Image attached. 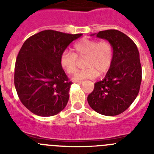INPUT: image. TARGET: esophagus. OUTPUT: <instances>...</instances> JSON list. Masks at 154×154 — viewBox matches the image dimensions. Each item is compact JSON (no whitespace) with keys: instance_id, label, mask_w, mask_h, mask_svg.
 I'll return each instance as SVG.
<instances>
[{"instance_id":"obj_1","label":"esophagus","mask_w":154,"mask_h":154,"mask_svg":"<svg viewBox=\"0 0 154 154\" xmlns=\"http://www.w3.org/2000/svg\"><path fill=\"white\" fill-rule=\"evenodd\" d=\"M74 82H75V83H78V84H82L83 83V81H74Z\"/></svg>"}]
</instances>
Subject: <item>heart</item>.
Segmentation results:
<instances>
[{
  "instance_id": "1",
  "label": "heart",
  "mask_w": 154,
  "mask_h": 154,
  "mask_svg": "<svg viewBox=\"0 0 154 154\" xmlns=\"http://www.w3.org/2000/svg\"><path fill=\"white\" fill-rule=\"evenodd\" d=\"M72 53L65 51L60 56V65L68 74L76 70L77 58L85 57L84 70L79 71L72 76L73 81H82L96 78L109 69L113 59V47L109 41L98 42L94 39L82 38L72 48Z\"/></svg>"
}]
</instances>
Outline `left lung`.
<instances>
[{
    "label": "left lung",
    "instance_id": "obj_1",
    "mask_svg": "<svg viewBox=\"0 0 154 154\" xmlns=\"http://www.w3.org/2000/svg\"><path fill=\"white\" fill-rule=\"evenodd\" d=\"M95 35L112 45L113 59L105 78L95 83L87 100L98 113L119 115L130 107L140 91L142 80L140 53L135 43L117 30L99 31L91 36Z\"/></svg>",
    "mask_w": 154,
    "mask_h": 154
}]
</instances>
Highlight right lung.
<instances>
[{
  "instance_id": "1",
  "label": "right lung",
  "mask_w": 154,
  "mask_h": 154,
  "mask_svg": "<svg viewBox=\"0 0 154 154\" xmlns=\"http://www.w3.org/2000/svg\"><path fill=\"white\" fill-rule=\"evenodd\" d=\"M82 34L45 30L27 39L19 51L14 69L18 97L28 110L51 116L67 105L72 82L60 65V56Z\"/></svg>"
}]
</instances>
